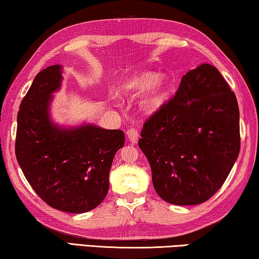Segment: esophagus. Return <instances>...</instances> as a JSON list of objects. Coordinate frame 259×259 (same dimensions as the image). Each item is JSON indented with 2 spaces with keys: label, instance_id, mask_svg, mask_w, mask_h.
I'll return each mask as SVG.
<instances>
[{
  "label": "esophagus",
  "instance_id": "obj_1",
  "mask_svg": "<svg viewBox=\"0 0 259 259\" xmlns=\"http://www.w3.org/2000/svg\"><path fill=\"white\" fill-rule=\"evenodd\" d=\"M126 135L127 138H128V140L131 141V143L135 144L138 142L139 140V131L137 128H133V127H131V128H128L126 131Z\"/></svg>",
  "mask_w": 259,
  "mask_h": 259
}]
</instances>
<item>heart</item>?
I'll list each match as a JSON object with an SVG mask.
<instances>
[{
  "mask_svg": "<svg viewBox=\"0 0 259 259\" xmlns=\"http://www.w3.org/2000/svg\"><path fill=\"white\" fill-rule=\"evenodd\" d=\"M144 89L147 91L142 95L140 107L147 112L155 111L164 102L167 90L166 81L153 72H142L124 83V90L128 92H139Z\"/></svg>",
  "mask_w": 259,
  "mask_h": 259,
  "instance_id": "obj_1",
  "label": "heart"
}]
</instances>
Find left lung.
<instances>
[{
	"label": "left lung",
	"instance_id": "left-lung-1",
	"mask_svg": "<svg viewBox=\"0 0 259 259\" xmlns=\"http://www.w3.org/2000/svg\"><path fill=\"white\" fill-rule=\"evenodd\" d=\"M139 147L165 201L199 205L214 196L240 151L238 101L221 72L209 63L188 71L144 122Z\"/></svg>",
	"mask_w": 259,
	"mask_h": 259
}]
</instances>
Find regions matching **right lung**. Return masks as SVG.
<instances>
[{
	"instance_id": "obj_1",
	"label": "right lung",
	"mask_w": 259,
	"mask_h": 259,
	"mask_svg": "<svg viewBox=\"0 0 259 259\" xmlns=\"http://www.w3.org/2000/svg\"><path fill=\"white\" fill-rule=\"evenodd\" d=\"M61 66L39 71L18 111L16 157L30 187L54 209L80 214L106 198L109 171L124 147L121 130L95 125L61 128L50 119L52 93L60 89Z\"/></svg>"
}]
</instances>
